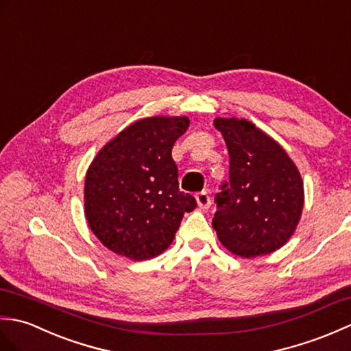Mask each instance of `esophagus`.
I'll use <instances>...</instances> for the list:
<instances>
[{"label":"esophagus","mask_w":351,"mask_h":351,"mask_svg":"<svg viewBox=\"0 0 351 351\" xmlns=\"http://www.w3.org/2000/svg\"><path fill=\"white\" fill-rule=\"evenodd\" d=\"M195 198H197L198 207L202 208V210H207V208L210 207V204H212V199H210L207 192H199V193H197Z\"/></svg>","instance_id":"1"}]
</instances>
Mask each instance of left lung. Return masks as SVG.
Listing matches in <instances>:
<instances>
[{"label": "left lung", "instance_id": "1", "mask_svg": "<svg viewBox=\"0 0 351 351\" xmlns=\"http://www.w3.org/2000/svg\"><path fill=\"white\" fill-rule=\"evenodd\" d=\"M230 154V182L216 195L213 228L241 258L282 247L298 228L305 192L298 167L274 138L245 119L217 117Z\"/></svg>", "mask_w": 351, "mask_h": 351}]
</instances>
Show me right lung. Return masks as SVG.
I'll list each match as a JSON object with an SVG mask.
<instances>
[{
  "label": "right lung",
  "mask_w": 351,
  "mask_h": 351,
  "mask_svg": "<svg viewBox=\"0 0 351 351\" xmlns=\"http://www.w3.org/2000/svg\"><path fill=\"white\" fill-rule=\"evenodd\" d=\"M188 117H147L123 129L99 150L85 176L84 213L102 245L143 261L173 243L186 212L197 207L178 189L171 156L189 128Z\"/></svg>",
  "instance_id": "obj_1"
}]
</instances>
